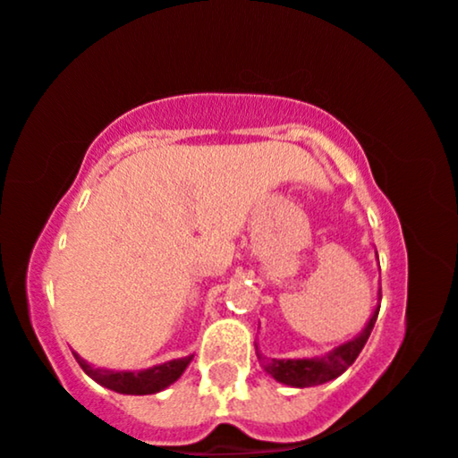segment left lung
<instances>
[{"label":"left lung","mask_w":458,"mask_h":458,"mask_svg":"<svg viewBox=\"0 0 458 458\" xmlns=\"http://www.w3.org/2000/svg\"><path fill=\"white\" fill-rule=\"evenodd\" d=\"M380 296V292H378ZM380 306H376V310L369 317L368 326L361 329V334L355 335V338L349 340V343L335 346L334 351L326 352L321 357H310V359H270L264 357L262 352H258L259 366L266 369V374H270L276 383L298 386V389H304V386H317L323 383H329V380L338 378L340 374L346 372V368H351L355 363L363 346H366L369 334H372L376 317H378Z\"/></svg>","instance_id":"obj_1"}]
</instances>
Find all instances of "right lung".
<instances>
[{"label": "right lung", "mask_w": 458, "mask_h": 458, "mask_svg": "<svg viewBox=\"0 0 458 458\" xmlns=\"http://www.w3.org/2000/svg\"><path fill=\"white\" fill-rule=\"evenodd\" d=\"M73 357L78 359L80 368L90 376L95 383H99L106 389H112L115 393H124V395H152L166 386L175 383V380L186 372V368L192 361V355L173 359V361L160 363V366L139 369V372H115V369H103L90 366L89 361H84L78 352H73Z\"/></svg>", "instance_id": "right-lung-1"}]
</instances>
